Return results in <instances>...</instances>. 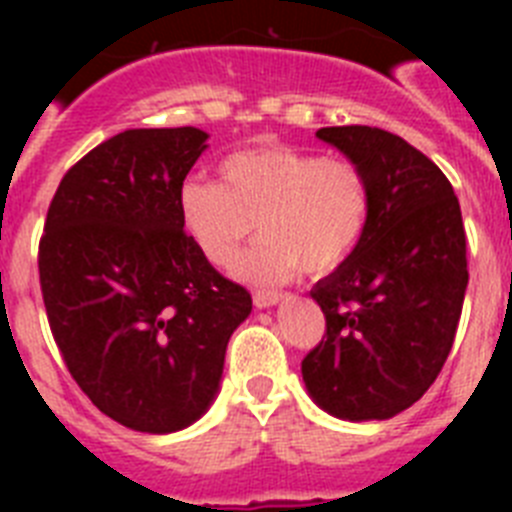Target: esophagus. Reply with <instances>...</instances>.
Masks as SVG:
<instances>
[{
  "instance_id": "obj_1",
  "label": "esophagus",
  "mask_w": 512,
  "mask_h": 512,
  "mask_svg": "<svg viewBox=\"0 0 512 512\" xmlns=\"http://www.w3.org/2000/svg\"><path fill=\"white\" fill-rule=\"evenodd\" d=\"M282 292H277V289H256L253 292V305L256 307H271L277 305L279 300H282Z\"/></svg>"
}]
</instances>
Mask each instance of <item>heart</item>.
Returning a JSON list of instances; mask_svg holds the SVG:
<instances>
[{
	"instance_id": "obj_1",
	"label": "heart",
	"mask_w": 512,
	"mask_h": 512,
	"mask_svg": "<svg viewBox=\"0 0 512 512\" xmlns=\"http://www.w3.org/2000/svg\"><path fill=\"white\" fill-rule=\"evenodd\" d=\"M220 176L223 184H184L179 212L194 246L215 266L233 264L261 225L266 238L241 261L248 279L333 271L366 228L369 182L348 158L266 146L225 158Z\"/></svg>"
}]
</instances>
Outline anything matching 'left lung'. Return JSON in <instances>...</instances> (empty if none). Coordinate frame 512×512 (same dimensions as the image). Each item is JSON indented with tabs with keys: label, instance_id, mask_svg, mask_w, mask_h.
Wrapping results in <instances>:
<instances>
[{
	"label": "left lung",
	"instance_id": "obj_1",
	"mask_svg": "<svg viewBox=\"0 0 512 512\" xmlns=\"http://www.w3.org/2000/svg\"><path fill=\"white\" fill-rule=\"evenodd\" d=\"M359 164L369 217L359 243L312 287L325 336L302 359L320 408L343 420H387L436 382L467 292V233L454 187L400 135L369 125L320 128Z\"/></svg>",
	"mask_w": 512,
	"mask_h": 512
}]
</instances>
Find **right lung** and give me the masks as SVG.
I'll return each mask as SVG.
<instances>
[{
	"label": "right lung",
	"mask_w": 512,
	"mask_h": 512,
	"mask_svg": "<svg viewBox=\"0 0 512 512\" xmlns=\"http://www.w3.org/2000/svg\"><path fill=\"white\" fill-rule=\"evenodd\" d=\"M197 128H140L76 161L38 248L45 315L81 392L140 433L210 408L251 295L184 233L179 192L205 151Z\"/></svg>",
	"instance_id": "right-lung-1"
}]
</instances>
